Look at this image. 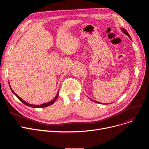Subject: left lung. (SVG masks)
Wrapping results in <instances>:
<instances>
[{
    "label": "left lung",
    "mask_w": 149,
    "mask_h": 149,
    "mask_svg": "<svg viewBox=\"0 0 149 149\" xmlns=\"http://www.w3.org/2000/svg\"><path fill=\"white\" fill-rule=\"evenodd\" d=\"M121 30H122V31H123V32L125 34H126L130 39H131V37H130V36H129V33H127V31L126 30V29H124V28H121ZM131 40H132V39H131ZM89 99L91 100H92V101H95V102H96V103H99V104H103V103H100V102H98V101H94V100H93L92 99H91V98H89Z\"/></svg>",
    "instance_id": "left-lung-1"
}]
</instances>
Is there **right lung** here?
I'll return each instance as SVG.
<instances>
[{
	"mask_svg": "<svg viewBox=\"0 0 149 149\" xmlns=\"http://www.w3.org/2000/svg\"><path fill=\"white\" fill-rule=\"evenodd\" d=\"M10 89H11V91L13 92V93H14V94L16 96L17 98H18V99L20 100V101H21L24 104H25V105H26V106H29V107H33V108H42V107H48V106H51V105H52L55 101H56V100L57 99V98H58V95H59V91H58V92H57V95H56V96L55 97V98L52 100H51V101H49V102H48V103H44V104H40V105H35V104H29V103H27V102H26V101H25L24 100H23L20 97H19L16 93H15L13 90H12V89H11V86H10Z\"/></svg>",
	"mask_w": 149,
	"mask_h": 149,
	"instance_id": "1",
	"label": "right lung"
}]
</instances>
